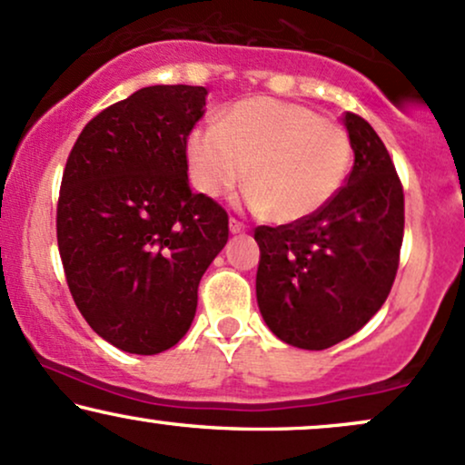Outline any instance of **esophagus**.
<instances>
[{"mask_svg":"<svg viewBox=\"0 0 465 465\" xmlns=\"http://www.w3.org/2000/svg\"><path fill=\"white\" fill-rule=\"evenodd\" d=\"M229 232L232 233H244L247 232V225H244V223H240L238 218H229Z\"/></svg>","mask_w":465,"mask_h":465,"instance_id":"esophagus-1","label":"esophagus"}]
</instances>
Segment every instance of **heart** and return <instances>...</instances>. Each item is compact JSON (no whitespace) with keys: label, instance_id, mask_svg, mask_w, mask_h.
Segmentation results:
<instances>
[{"label":"heart","instance_id":"1","mask_svg":"<svg viewBox=\"0 0 465 465\" xmlns=\"http://www.w3.org/2000/svg\"><path fill=\"white\" fill-rule=\"evenodd\" d=\"M351 155L340 123L272 97L233 104L218 127H194L186 141L190 182L199 193L221 197L247 175L244 201L251 210H268L275 223L303 221L322 210L342 188Z\"/></svg>","mask_w":465,"mask_h":465}]
</instances>
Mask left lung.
<instances>
[{"mask_svg":"<svg viewBox=\"0 0 465 465\" xmlns=\"http://www.w3.org/2000/svg\"><path fill=\"white\" fill-rule=\"evenodd\" d=\"M353 171L316 214L255 227L257 305L286 344L322 351L360 331L392 290L405 229V194L371 123L344 112Z\"/></svg>","mask_w":465,"mask_h":465,"instance_id":"obj_1","label":"left lung"}]
</instances>
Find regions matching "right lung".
<instances>
[{
  "mask_svg": "<svg viewBox=\"0 0 465 465\" xmlns=\"http://www.w3.org/2000/svg\"><path fill=\"white\" fill-rule=\"evenodd\" d=\"M203 86H147L99 112L73 144L55 233L66 286L93 331L155 355L186 335L203 272L229 238L225 208L188 183Z\"/></svg>",
  "mask_w": 465,
  "mask_h": 465,
  "instance_id": "obj_1",
  "label": "right lung"
}]
</instances>
